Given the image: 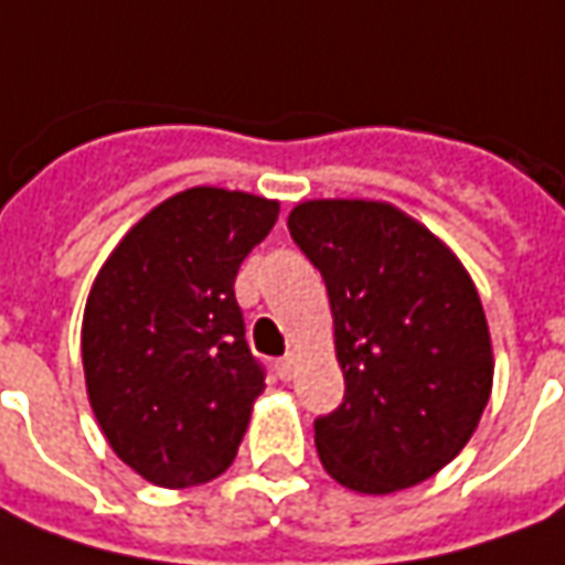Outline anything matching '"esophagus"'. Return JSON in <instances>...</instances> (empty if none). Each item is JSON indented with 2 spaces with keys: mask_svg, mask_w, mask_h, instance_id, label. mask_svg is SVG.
I'll return each mask as SVG.
<instances>
[{
  "mask_svg": "<svg viewBox=\"0 0 565 565\" xmlns=\"http://www.w3.org/2000/svg\"><path fill=\"white\" fill-rule=\"evenodd\" d=\"M276 375H279L282 381L295 379V353H286V356L276 363Z\"/></svg>",
  "mask_w": 565,
  "mask_h": 565,
  "instance_id": "obj_1",
  "label": "esophagus"
}]
</instances>
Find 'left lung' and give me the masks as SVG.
Segmentation results:
<instances>
[{"mask_svg":"<svg viewBox=\"0 0 565 565\" xmlns=\"http://www.w3.org/2000/svg\"><path fill=\"white\" fill-rule=\"evenodd\" d=\"M289 233L322 274L344 372V403L313 422L322 468L365 495L434 477L465 449L492 391L468 270L384 202H301Z\"/></svg>","mask_w":565,"mask_h":565,"instance_id":"8db88e82","label":"left lung"}]
</instances>
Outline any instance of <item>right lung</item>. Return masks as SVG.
Here are the masks:
<instances>
[{
  "label": "right lung",
  "instance_id": "1",
  "mask_svg": "<svg viewBox=\"0 0 565 565\" xmlns=\"http://www.w3.org/2000/svg\"><path fill=\"white\" fill-rule=\"evenodd\" d=\"M279 202L193 186L157 205L100 267L82 320V365L113 452L143 480L186 489L231 468L264 391L236 274Z\"/></svg>",
  "mask_w": 565,
  "mask_h": 565
}]
</instances>
